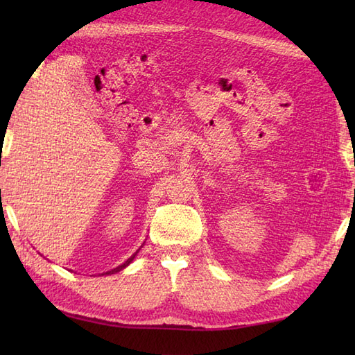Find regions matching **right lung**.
I'll return each instance as SVG.
<instances>
[{"label": "right lung", "instance_id": "right-lung-1", "mask_svg": "<svg viewBox=\"0 0 355 355\" xmlns=\"http://www.w3.org/2000/svg\"><path fill=\"white\" fill-rule=\"evenodd\" d=\"M135 254H137V253H134L132 256H131V258L130 259H128L125 263H122V266H119L117 268H114V270H111V271H107V275H112V273H117V271H120V270H122V268H125L126 266H130V263L132 262V259L135 258Z\"/></svg>", "mask_w": 355, "mask_h": 355}]
</instances>
